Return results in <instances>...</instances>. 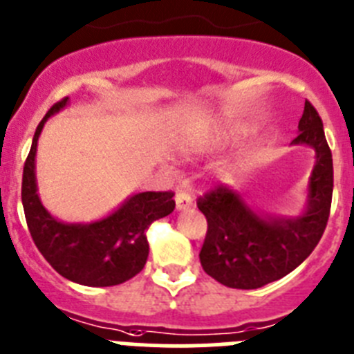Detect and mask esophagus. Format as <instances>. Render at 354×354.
<instances>
[{
	"instance_id": "obj_1",
	"label": "esophagus",
	"mask_w": 354,
	"mask_h": 354,
	"mask_svg": "<svg viewBox=\"0 0 354 354\" xmlns=\"http://www.w3.org/2000/svg\"><path fill=\"white\" fill-rule=\"evenodd\" d=\"M174 199H176V209H178V212L190 208V206L194 205V199L190 197V194L185 192V190H180V192L176 194V197H174Z\"/></svg>"
}]
</instances>
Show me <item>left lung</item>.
I'll return each instance as SVG.
<instances>
[{
	"instance_id": "1",
	"label": "left lung",
	"mask_w": 354,
	"mask_h": 354,
	"mask_svg": "<svg viewBox=\"0 0 354 354\" xmlns=\"http://www.w3.org/2000/svg\"><path fill=\"white\" fill-rule=\"evenodd\" d=\"M298 132L292 145H307L316 151L307 206L301 215L289 218L261 215L224 185L197 201V208L208 222L199 252L201 266L227 288L257 289L282 279L310 256L326 229L333 194V160L323 122L308 100H305Z\"/></svg>"
}]
</instances>
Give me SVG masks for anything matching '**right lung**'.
Returning a JSON list of instances; mask_svg holds the SVG:
<instances>
[{"mask_svg":"<svg viewBox=\"0 0 354 354\" xmlns=\"http://www.w3.org/2000/svg\"><path fill=\"white\" fill-rule=\"evenodd\" d=\"M68 97L56 102L38 123L22 173V206L35 245L47 263L65 279L90 288L127 282L145 268L151 222L174 209L173 192L133 194L116 212L90 224H66L44 208L37 194L35 157L47 118L62 111Z\"/></svg>","mask_w":354,"mask_h":354,"instance_id":"obj_1","label":"right lung"}]
</instances>
